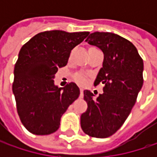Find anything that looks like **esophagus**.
<instances>
[{
    "label": "esophagus",
    "instance_id": "1",
    "mask_svg": "<svg viewBox=\"0 0 157 157\" xmlns=\"http://www.w3.org/2000/svg\"><path fill=\"white\" fill-rule=\"evenodd\" d=\"M83 94H84V89L83 88H80V96L83 97Z\"/></svg>",
    "mask_w": 157,
    "mask_h": 157
}]
</instances>
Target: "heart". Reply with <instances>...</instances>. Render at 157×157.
<instances>
[{"label": "heart", "instance_id": "b5f03b06", "mask_svg": "<svg viewBox=\"0 0 157 157\" xmlns=\"http://www.w3.org/2000/svg\"><path fill=\"white\" fill-rule=\"evenodd\" d=\"M75 80L80 85H85L86 83V77L83 73H77L74 77Z\"/></svg>", "mask_w": 157, "mask_h": 157}]
</instances>
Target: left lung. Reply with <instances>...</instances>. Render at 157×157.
Segmentation results:
<instances>
[{"label": "left lung", "mask_w": 157, "mask_h": 157, "mask_svg": "<svg viewBox=\"0 0 157 157\" xmlns=\"http://www.w3.org/2000/svg\"><path fill=\"white\" fill-rule=\"evenodd\" d=\"M104 53L103 66L94 86L104 85L103 94L84 91L87 109L80 117L84 133L92 137L113 136L129 115L143 85V60L130 41L110 32H94L86 40Z\"/></svg>", "instance_id": "1"}]
</instances>
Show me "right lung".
Instances as JSON below:
<instances>
[{
  "mask_svg": "<svg viewBox=\"0 0 157 157\" xmlns=\"http://www.w3.org/2000/svg\"><path fill=\"white\" fill-rule=\"evenodd\" d=\"M88 35L49 30L36 35L21 48L12 90L19 118L29 132L37 136L56 132L62 115L78 98L75 83L58 88L53 78L58 68L66 65L71 50Z\"/></svg>",
  "mask_w": 157,
  "mask_h": 157,
  "instance_id": "right-lung-1",
  "label": "right lung"
}]
</instances>
